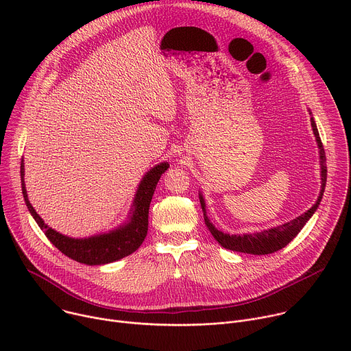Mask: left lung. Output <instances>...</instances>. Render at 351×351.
Here are the masks:
<instances>
[{"mask_svg": "<svg viewBox=\"0 0 351 351\" xmlns=\"http://www.w3.org/2000/svg\"><path fill=\"white\" fill-rule=\"evenodd\" d=\"M311 114V112H310ZM311 126H313V132L315 134L317 143H318V148H319V160H321V191L318 195V199L315 202V204L306 211L303 215L297 217L295 219L279 225L276 228H271L268 230H263V232H257V233H245V234H228L223 233L221 230H218L208 219L207 217V211H206V202L203 198V194L199 193V203H202V208L204 213V221L206 225L208 228V230L211 232V234L215 237V240L225 248L228 250H233V252H239V253H247V254H254V256H263V254H271L278 252V250L283 248L285 245H287L297 234L298 232L302 230L306 225V222L314 215V213L317 211L324 191H325V184H326V157H325V149L315 125L314 118L311 117Z\"/></svg>", "mask_w": 351, "mask_h": 351, "instance_id": "1", "label": "left lung"}]
</instances>
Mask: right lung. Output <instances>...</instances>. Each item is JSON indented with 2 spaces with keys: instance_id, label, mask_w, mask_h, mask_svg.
<instances>
[{
  "instance_id": "1",
  "label": "right lung",
  "mask_w": 351,
  "mask_h": 351,
  "mask_svg": "<svg viewBox=\"0 0 351 351\" xmlns=\"http://www.w3.org/2000/svg\"><path fill=\"white\" fill-rule=\"evenodd\" d=\"M168 168H169L168 162H161L144 175L134 194L130 217L126 223H123L115 230H111L110 233L97 234L87 239H73V237L64 236L62 233L54 230L53 228H49L44 223V221L32 207L27 198L25 178H23L25 176L23 160L21 164L22 193H23L26 207L30 211L32 217L34 218L40 229L45 233L48 240L51 241L61 253L86 265H104L132 254L144 241L148 230L149 203H152L154 190L157 187V183L161 175Z\"/></svg>"
}]
</instances>
